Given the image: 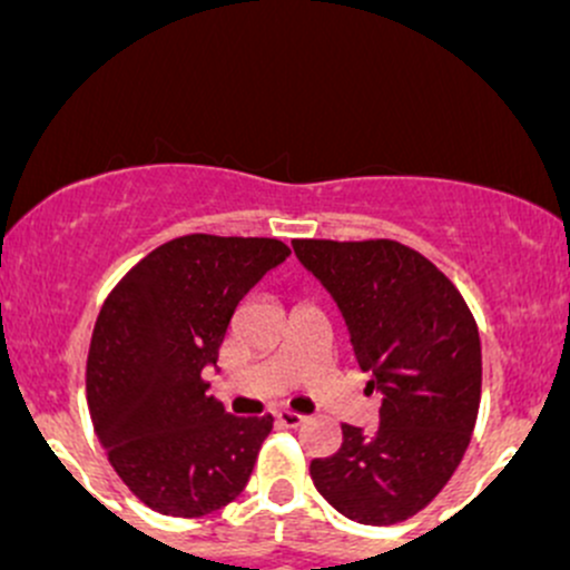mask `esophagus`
I'll return each mask as SVG.
<instances>
[{
    "mask_svg": "<svg viewBox=\"0 0 570 570\" xmlns=\"http://www.w3.org/2000/svg\"><path fill=\"white\" fill-rule=\"evenodd\" d=\"M277 424L287 426V430H296V426L304 424V415L302 413H293V410H277Z\"/></svg>",
    "mask_w": 570,
    "mask_h": 570,
    "instance_id": "1",
    "label": "esophagus"
}]
</instances>
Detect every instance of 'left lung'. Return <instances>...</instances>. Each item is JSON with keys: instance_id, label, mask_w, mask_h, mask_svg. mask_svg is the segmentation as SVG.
Masks as SVG:
<instances>
[{"instance_id": "left-lung-1", "label": "left lung", "mask_w": 570, "mask_h": 570, "mask_svg": "<svg viewBox=\"0 0 570 570\" xmlns=\"http://www.w3.org/2000/svg\"><path fill=\"white\" fill-rule=\"evenodd\" d=\"M293 253L332 293L381 426L342 424L334 456L312 459L317 492L361 524H396L449 483L481 402V340L454 283L391 238H296Z\"/></svg>"}]
</instances>
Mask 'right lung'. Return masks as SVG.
Segmentation results:
<instances>
[{
	"label": "right lung",
	"mask_w": 570,
	"mask_h": 570,
	"mask_svg": "<svg viewBox=\"0 0 570 570\" xmlns=\"http://www.w3.org/2000/svg\"><path fill=\"white\" fill-rule=\"evenodd\" d=\"M291 249L279 238L189 234L151 249L108 293L87 358L91 424L132 494L204 517L247 487L272 415L236 419L206 394L230 317Z\"/></svg>",
	"instance_id": "obj_1"
}]
</instances>
